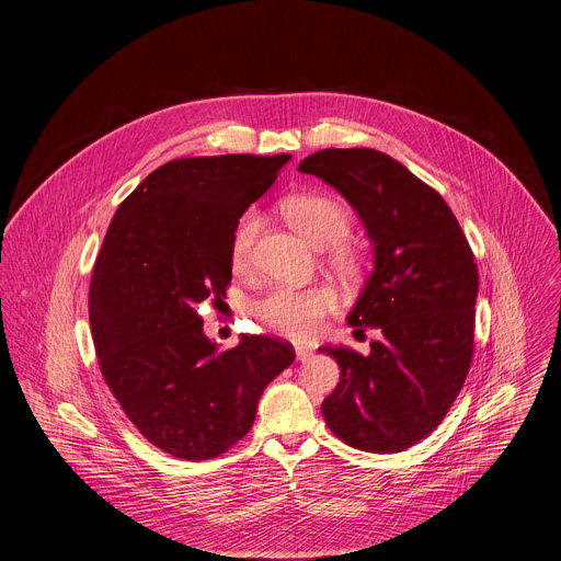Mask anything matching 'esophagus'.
<instances>
[{
    "instance_id": "obj_1",
    "label": "esophagus",
    "mask_w": 561,
    "mask_h": 561,
    "mask_svg": "<svg viewBox=\"0 0 561 561\" xmlns=\"http://www.w3.org/2000/svg\"><path fill=\"white\" fill-rule=\"evenodd\" d=\"M295 353H297V359H299V362H306V359H310V355H312V351H310L308 346H304V344H297V346H295Z\"/></svg>"
}]
</instances>
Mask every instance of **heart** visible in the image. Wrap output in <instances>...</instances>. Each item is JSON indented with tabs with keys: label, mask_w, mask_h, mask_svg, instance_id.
<instances>
[{
	"label": "heart",
	"mask_w": 561,
	"mask_h": 561,
	"mask_svg": "<svg viewBox=\"0 0 561 561\" xmlns=\"http://www.w3.org/2000/svg\"><path fill=\"white\" fill-rule=\"evenodd\" d=\"M282 213L286 221L312 247L327 249L329 264L340 275L353 279L364 271V251L346 239L353 219L342 202L319 193H301L286 197L282 202ZM260 228L262 217L257 210H247L234 221L228 242V260L234 273H244L251 266L253 244ZM333 304L335 293L324 284L306 288L275 286L255 301L253 312L268 329L295 340H304L319 329V322H322V317Z\"/></svg>",
	"instance_id": "1"
}]
</instances>
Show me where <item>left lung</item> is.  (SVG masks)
<instances>
[{
    "mask_svg": "<svg viewBox=\"0 0 561 561\" xmlns=\"http://www.w3.org/2000/svg\"><path fill=\"white\" fill-rule=\"evenodd\" d=\"M299 171L344 195L375 249L348 324L381 337L370 355L319 348L340 364L322 415L353 448L399 453L442 424L468 375L474 255L444 197L386 152L327 148L308 154Z\"/></svg>",
    "mask_w": 561,
    "mask_h": 561,
    "instance_id": "obj_1",
    "label": "left lung"
}]
</instances>
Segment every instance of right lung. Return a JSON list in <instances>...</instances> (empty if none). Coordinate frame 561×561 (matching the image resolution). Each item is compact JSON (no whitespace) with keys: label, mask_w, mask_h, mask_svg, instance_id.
Returning a JSON list of instances; mask_svg holds the SVG:
<instances>
[{"label":"right lung","mask_w":561,"mask_h":561,"mask_svg":"<svg viewBox=\"0 0 561 561\" xmlns=\"http://www.w3.org/2000/svg\"><path fill=\"white\" fill-rule=\"evenodd\" d=\"M288 159H173L119 204L104 237L89 293L100 370L135 428L173 457L210 459L242 439L264 388L295 359L266 335L217 351L197 314L226 297L232 226Z\"/></svg>","instance_id":"1"}]
</instances>
